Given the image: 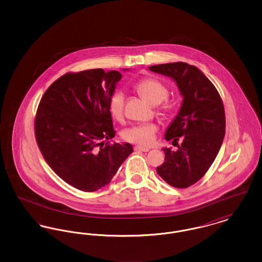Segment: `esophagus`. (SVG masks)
I'll return each mask as SVG.
<instances>
[{
    "label": "esophagus",
    "mask_w": 262,
    "mask_h": 262,
    "mask_svg": "<svg viewBox=\"0 0 262 262\" xmlns=\"http://www.w3.org/2000/svg\"><path fill=\"white\" fill-rule=\"evenodd\" d=\"M134 149L136 150V151H142V152H148L149 151V148L143 147V146H140V145H136L134 147Z\"/></svg>",
    "instance_id": "obj_1"
}]
</instances>
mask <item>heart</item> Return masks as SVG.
<instances>
[{"instance_id": "1", "label": "heart", "mask_w": 262, "mask_h": 262, "mask_svg": "<svg viewBox=\"0 0 262 262\" xmlns=\"http://www.w3.org/2000/svg\"><path fill=\"white\" fill-rule=\"evenodd\" d=\"M136 89L153 105H158L165 100L156 110V115L160 119H166L172 112L173 106L166 100L169 96V89L161 80L154 77H145L137 82ZM125 105V93L121 90L114 91L109 99V111L117 122L122 123L124 121ZM157 129V125L153 123L132 125L124 130L123 138L128 142L148 146L154 141Z\"/></svg>"}]
</instances>
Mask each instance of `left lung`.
Here are the masks:
<instances>
[{
  "instance_id": "obj_1",
  "label": "left lung",
  "mask_w": 262,
  "mask_h": 262,
  "mask_svg": "<svg viewBox=\"0 0 262 262\" xmlns=\"http://www.w3.org/2000/svg\"><path fill=\"white\" fill-rule=\"evenodd\" d=\"M152 72L171 76L184 96L181 110L165 138L183 142L172 152L165 148V161L156 168L172 187L187 188L205 174L222 145L226 130L224 105L218 90L194 66L187 62L149 67Z\"/></svg>"
}]
</instances>
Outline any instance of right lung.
<instances>
[{"mask_svg":"<svg viewBox=\"0 0 262 262\" xmlns=\"http://www.w3.org/2000/svg\"><path fill=\"white\" fill-rule=\"evenodd\" d=\"M121 78L119 72L102 69L67 73L38 105L34 133L39 150L51 169L79 190L108 185L134 151L129 143L109 141L116 134L109 99Z\"/></svg>","mask_w":262,"mask_h":262,"instance_id":"1","label":"right lung"}]
</instances>
